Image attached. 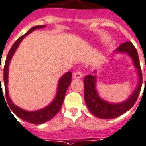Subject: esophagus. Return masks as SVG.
Wrapping results in <instances>:
<instances>
[{"instance_id":"1","label":"esophagus","mask_w":146,"mask_h":146,"mask_svg":"<svg viewBox=\"0 0 146 146\" xmlns=\"http://www.w3.org/2000/svg\"><path fill=\"white\" fill-rule=\"evenodd\" d=\"M82 76H83V73H81V71H77V72H75L73 74V78H77V79L81 78V77H82Z\"/></svg>"}]
</instances>
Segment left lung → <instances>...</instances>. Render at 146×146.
Segmentation results:
<instances>
[{
	"label": "left lung",
	"instance_id": "8db88e82",
	"mask_svg": "<svg viewBox=\"0 0 146 146\" xmlns=\"http://www.w3.org/2000/svg\"><path fill=\"white\" fill-rule=\"evenodd\" d=\"M115 52L126 53L133 60L135 68L137 70L138 75V85L135 90L132 93L129 98L121 103H111L102 99L98 93L96 88L97 77L96 75H87L84 78V86H85V101L89 110L98 118L102 119H113L121 115L124 114L128 110L131 109L135 104L138 98L142 85V73L140 66L139 57L137 49L131 42L128 41L121 44L115 50ZM97 74V71H94ZM146 82V77H145Z\"/></svg>",
	"mask_w": 146,
	"mask_h": 146
}]
</instances>
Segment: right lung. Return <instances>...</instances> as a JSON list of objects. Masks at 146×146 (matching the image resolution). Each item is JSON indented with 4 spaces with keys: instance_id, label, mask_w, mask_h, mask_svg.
<instances>
[{
    "instance_id": "1",
    "label": "right lung",
    "mask_w": 146,
    "mask_h": 146,
    "mask_svg": "<svg viewBox=\"0 0 146 146\" xmlns=\"http://www.w3.org/2000/svg\"><path fill=\"white\" fill-rule=\"evenodd\" d=\"M45 25H37V26H34V27L31 28L29 31L21 36L19 39L16 40L14 44H13V46L11 47L9 52L8 53L6 60H5V67H4V83H5V97H6V100L9 106L10 107L12 111L15 114L17 115L18 117L21 118L25 121L32 123V124H43V123L48 121L49 120H51L52 117H54V116L60 111L61 106L63 104L64 99H65V93L66 90L68 89V87L71 83V80H72V73L69 71L65 73L62 77H60L58 85H57V91H56V94L55 96V98L52 100V102L41 110L36 111H26L24 110L23 109L20 108V107L15 106L11 101L9 95V91H8V75H9V65L10 63V60L12 57L13 56L14 52L18 48L19 44L21 42V40L26 36L30 33L31 32L34 31L36 29H41V28H44ZM0 84H1V78H0ZM1 86V85H0ZM0 91L3 94L2 88L1 86ZM4 97V95H3ZM5 99V98H4ZM12 113V112H11Z\"/></svg>"
}]
</instances>
